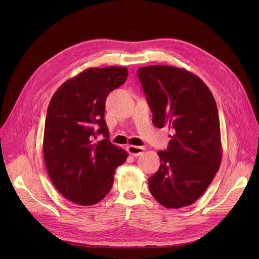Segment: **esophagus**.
<instances>
[{
	"label": "esophagus",
	"mask_w": 259,
	"mask_h": 259,
	"mask_svg": "<svg viewBox=\"0 0 259 259\" xmlns=\"http://www.w3.org/2000/svg\"><path fill=\"white\" fill-rule=\"evenodd\" d=\"M126 150L130 154H132L133 156H139L142 155L145 151V148L144 147H138V146H127Z\"/></svg>",
	"instance_id": "34e87169"
}]
</instances>
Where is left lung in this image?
Instances as JSON below:
<instances>
[{"label":"left lung","mask_w":259,"mask_h":259,"mask_svg":"<svg viewBox=\"0 0 259 259\" xmlns=\"http://www.w3.org/2000/svg\"><path fill=\"white\" fill-rule=\"evenodd\" d=\"M137 75L152 123L173 132L167 150L158 151L161 164L149 178L150 192L166 208L191 205L207 189L223 158L213 94L199 76L182 68L153 65L139 68Z\"/></svg>","instance_id":"left-lung-1"}]
</instances>
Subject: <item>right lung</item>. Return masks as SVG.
Here are the masks:
<instances>
[{"label":"right lung","instance_id":"1","mask_svg":"<svg viewBox=\"0 0 259 259\" xmlns=\"http://www.w3.org/2000/svg\"><path fill=\"white\" fill-rule=\"evenodd\" d=\"M125 67L89 68L55 92L46 114L43 154L55 188L75 204L94 205L113 185L127 153L109 140L105 103L126 81ZM103 134L104 139L96 142Z\"/></svg>","mask_w":259,"mask_h":259}]
</instances>
